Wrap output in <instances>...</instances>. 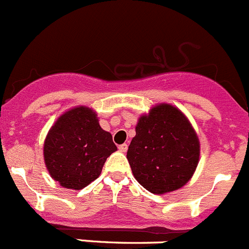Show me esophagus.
Returning <instances> with one entry per match:
<instances>
[{"mask_svg":"<svg viewBox=\"0 0 249 249\" xmlns=\"http://www.w3.org/2000/svg\"><path fill=\"white\" fill-rule=\"evenodd\" d=\"M127 149H128V145H127L126 143H124V144H121V145L118 146V150H120L121 153H126Z\"/></svg>","mask_w":249,"mask_h":249,"instance_id":"1","label":"esophagus"}]
</instances>
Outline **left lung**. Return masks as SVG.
I'll return each instance as SVG.
<instances>
[{"label":"left lung","instance_id":"1","mask_svg":"<svg viewBox=\"0 0 249 249\" xmlns=\"http://www.w3.org/2000/svg\"><path fill=\"white\" fill-rule=\"evenodd\" d=\"M199 139L188 118L170 104L139 117L127 151L133 176L146 191L164 194L183 187L199 161Z\"/></svg>","mask_w":249,"mask_h":249}]
</instances>
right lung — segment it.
<instances>
[{"label":"right lung","mask_w":249,"mask_h":249,"mask_svg":"<svg viewBox=\"0 0 249 249\" xmlns=\"http://www.w3.org/2000/svg\"><path fill=\"white\" fill-rule=\"evenodd\" d=\"M95 111L78 106L58 117L44 143L47 171L65 188L82 189L98 178L106 159L117 150L99 124Z\"/></svg>","instance_id":"1"}]
</instances>
